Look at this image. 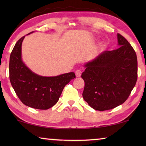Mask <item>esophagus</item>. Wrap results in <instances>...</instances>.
I'll list each match as a JSON object with an SVG mask.
<instances>
[{
	"instance_id": "esophagus-1",
	"label": "esophagus",
	"mask_w": 146,
	"mask_h": 146,
	"mask_svg": "<svg viewBox=\"0 0 146 146\" xmlns=\"http://www.w3.org/2000/svg\"><path fill=\"white\" fill-rule=\"evenodd\" d=\"M81 74H82V71L80 70H76V71H75L76 76H77V77H80V76H81Z\"/></svg>"
}]
</instances>
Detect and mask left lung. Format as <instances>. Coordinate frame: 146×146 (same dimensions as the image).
<instances>
[{
  "mask_svg": "<svg viewBox=\"0 0 146 146\" xmlns=\"http://www.w3.org/2000/svg\"><path fill=\"white\" fill-rule=\"evenodd\" d=\"M118 48L105 51L84 64L83 98L94 110L120 106L129 97L137 80V58L133 47L117 34Z\"/></svg>",
  "mask_w": 146,
  "mask_h": 146,
  "instance_id": "obj_1",
  "label": "left lung"
}]
</instances>
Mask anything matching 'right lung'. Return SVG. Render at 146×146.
Returning a JSON list of instances; mask_svg holds the SVG:
<instances>
[{"label": "right lung", "instance_id": "1", "mask_svg": "<svg viewBox=\"0 0 146 146\" xmlns=\"http://www.w3.org/2000/svg\"><path fill=\"white\" fill-rule=\"evenodd\" d=\"M33 33V31L28 33ZM25 36L17 41L9 58V80L24 104L38 110H48L58 101L63 89L76 76L73 72L55 76L35 73L22 59V43Z\"/></svg>", "mask_w": 146, "mask_h": 146}]
</instances>
